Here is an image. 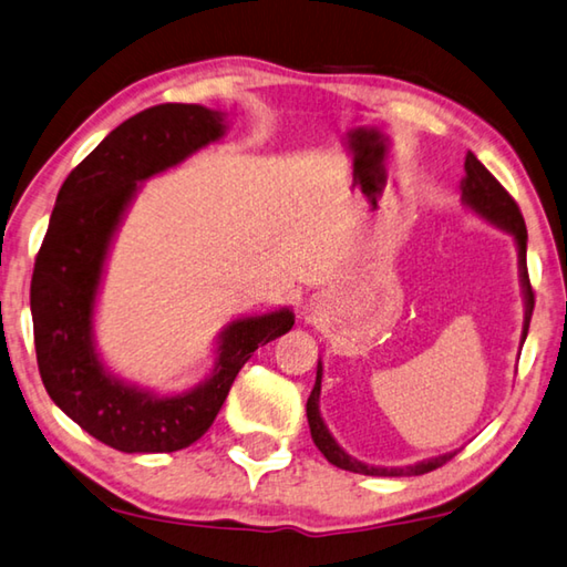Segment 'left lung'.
<instances>
[{"instance_id": "8db88e82", "label": "left lung", "mask_w": 567, "mask_h": 567, "mask_svg": "<svg viewBox=\"0 0 567 567\" xmlns=\"http://www.w3.org/2000/svg\"><path fill=\"white\" fill-rule=\"evenodd\" d=\"M461 202L471 208V212L478 214L485 221H491L493 226L503 228L505 234H511L515 238V246H518V271H520V284H523V296H525V321H523V336L520 343H525V336H528V326H530V316H533V306H535V296L530 289V278H528V264H525V248H528V228H525L523 214L518 204L513 202V196L505 192V188L498 184L488 168H485L478 158H475L473 152L465 156V176L461 182ZM321 375H323V365L319 361V369H316V383L313 391L309 395V403H306V415H309V429H311V439L316 443L326 461L333 463L336 468L351 471V473H363V475H391V478H401V475H423L431 473L435 468H441L443 463H449L455 453H443L435 455V458L413 463V465H403V468H381V465H365L361 461L351 458L339 443H336L333 435L326 429V423L321 419L319 411V399H321Z\"/></svg>"}]
</instances>
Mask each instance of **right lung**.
Returning <instances> with one entry per match:
<instances>
[{
    "label": "right lung",
    "mask_w": 567,
    "mask_h": 567,
    "mask_svg": "<svg viewBox=\"0 0 567 567\" xmlns=\"http://www.w3.org/2000/svg\"><path fill=\"white\" fill-rule=\"evenodd\" d=\"M226 134L221 112L158 104L126 118L59 188L32 276V321L42 383L59 409L122 453H174L202 439L258 346L293 326L278 309L218 333L214 371L192 391L162 395L118 379L99 359L94 306L109 246L142 182Z\"/></svg>",
    "instance_id": "add662e5"
}]
</instances>
